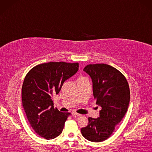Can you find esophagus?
Masks as SVG:
<instances>
[{"label": "esophagus", "mask_w": 152, "mask_h": 152, "mask_svg": "<svg viewBox=\"0 0 152 152\" xmlns=\"http://www.w3.org/2000/svg\"><path fill=\"white\" fill-rule=\"evenodd\" d=\"M72 115L73 116H80V115H81V114H78V113H76V112H72Z\"/></svg>", "instance_id": "1"}]
</instances>
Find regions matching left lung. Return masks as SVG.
<instances>
[{"label":"left lung","mask_w":152,"mask_h":152,"mask_svg":"<svg viewBox=\"0 0 152 152\" xmlns=\"http://www.w3.org/2000/svg\"><path fill=\"white\" fill-rule=\"evenodd\" d=\"M83 71L91 78L96 104L102 108L97 118H88V125L81 132L87 140L100 142L111 136L127 112L129 87L125 76L108 64H88Z\"/></svg>","instance_id":"1"}]
</instances>
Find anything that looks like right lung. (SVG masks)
<instances>
[{"label":"right lung","instance_id":"add662e5","mask_svg":"<svg viewBox=\"0 0 152 152\" xmlns=\"http://www.w3.org/2000/svg\"><path fill=\"white\" fill-rule=\"evenodd\" d=\"M79 64L49 62L33 67L25 76L21 89L22 104L32 128L40 137L53 139L61 134L70 113L53 107L65 80L78 70Z\"/></svg>","mask_w":152,"mask_h":152}]
</instances>
